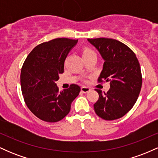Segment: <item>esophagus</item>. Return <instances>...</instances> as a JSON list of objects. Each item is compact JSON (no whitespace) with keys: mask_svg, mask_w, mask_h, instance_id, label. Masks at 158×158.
<instances>
[{"mask_svg":"<svg viewBox=\"0 0 158 158\" xmlns=\"http://www.w3.org/2000/svg\"><path fill=\"white\" fill-rule=\"evenodd\" d=\"M90 90V89L88 87H85V86H82L81 88V91L82 92V93H88V92H89Z\"/></svg>","mask_w":158,"mask_h":158,"instance_id":"34e87169","label":"esophagus"}]
</instances>
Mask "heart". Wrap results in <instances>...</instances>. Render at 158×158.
<instances>
[{
  "mask_svg": "<svg viewBox=\"0 0 158 158\" xmlns=\"http://www.w3.org/2000/svg\"><path fill=\"white\" fill-rule=\"evenodd\" d=\"M92 52H94L92 50H90V48H85L84 50H82V57L89 55V54L92 53Z\"/></svg>",
  "mask_w": 158,
  "mask_h": 158,
  "instance_id": "obj_1",
  "label": "heart"
}]
</instances>
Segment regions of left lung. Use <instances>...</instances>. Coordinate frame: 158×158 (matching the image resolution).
<instances>
[{"label":"left lung","mask_w":158,"mask_h":158,"mask_svg":"<svg viewBox=\"0 0 158 158\" xmlns=\"http://www.w3.org/2000/svg\"><path fill=\"white\" fill-rule=\"evenodd\" d=\"M105 60L98 82L109 81L107 93L96 89L99 99L94 110L105 120L123 117L133 108L142 87V74L135 53L117 40L106 38L88 39Z\"/></svg>","instance_id":"1"}]
</instances>
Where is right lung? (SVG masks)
Listing matches in <instances>:
<instances>
[{"label": "right lung", "mask_w": 158, "mask_h": 158, "mask_svg": "<svg viewBox=\"0 0 158 158\" xmlns=\"http://www.w3.org/2000/svg\"><path fill=\"white\" fill-rule=\"evenodd\" d=\"M78 40L59 38L36 46L27 56L21 72V88L27 106L34 115L48 123L59 122L70 112L80 92L79 85L59 91L56 81L64 73V63Z\"/></svg>", "instance_id": "right-lung-1"}]
</instances>
